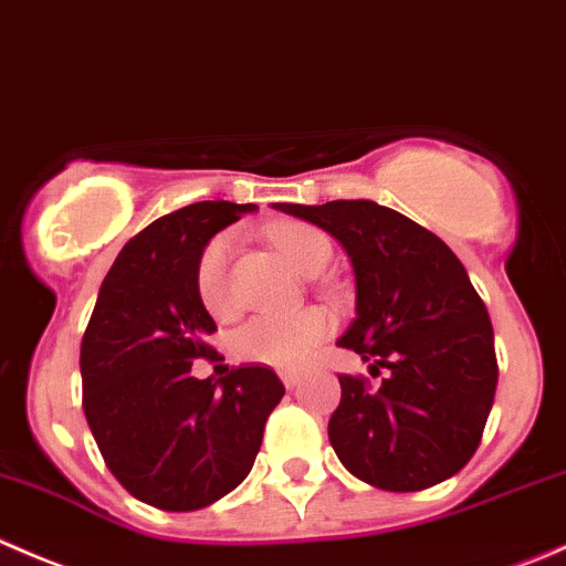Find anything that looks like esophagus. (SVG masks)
Masks as SVG:
<instances>
[{
	"instance_id": "obj_1",
	"label": "esophagus",
	"mask_w": 566,
	"mask_h": 566,
	"mask_svg": "<svg viewBox=\"0 0 566 566\" xmlns=\"http://www.w3.org/2000/svg\"><path fill=\"white\" fill-rule=\"evenodd\" d=\"M281 379H283V385H285V388H296V385H300L302 382V374H281Z\"/></svg>"
}]
</instances>
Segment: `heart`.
<instances>
[{
	"label": "heart",
	"instance_id": "obj_1",
	"mask_svg": "<svg viewBox=\"0 0 566 566\" xmlns=\"http://www.w3.org/2000/svg\"><path fill=\"white\" fill-rule=\"evenodd\" d=\"M272 239L291 264L305 275H318L333 259V244L318 228L305 222H285L272 231ZM231 253L233 239L228 233L211 239L198 259L195 285L203 307L214 316H228L233 311L231 294ZM333 333V318L322 307H305L291 316H259L233 335V355L253 366L294 371L302 368L318 346Z\"/></svg>",
	"mask_w": 566,
	"mask_h": 566
}]
</instances>
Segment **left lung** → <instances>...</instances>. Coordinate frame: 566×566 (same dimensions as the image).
<instances>
[{"label":"left lung","mask_w":566,"mask_h":566,"mask_svg":"<svg viewBox=\"0 0 566 566\" xmlns=\"http://www.w3.org/2000/svg\"><path fill=\"white\" fill-rule=\"evenodd\" d=\"M324 228L352 259L357 318L338 346L388 368L379 388L338 374L329 443L352 475L418 492L460 473L484 434L497 357L484 300L449 244L374 200L277 203ZM374 377V374H371Z\"/></svg>","instance_id":"obj_1"}]
</instances>
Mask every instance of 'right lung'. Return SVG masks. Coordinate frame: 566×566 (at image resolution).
<instances>
[{"mask_svg":"<svg viewBox=\"0 0 566 566\" xmlns=\"http://www.w3.org/2000/svg\"><path fill=\"white\" fill-rule=\"evenodd\" d=\"M253 203L200 200L159 217L123 244L82 335V407L112 475L137 501L192 512L253 468L285 388L266 366L192 377L214 360V318L195 285L209 239Z\"/></svg>","mask_w":566,"mask_h":566,"instance_id":"obj_1","label":"right lung"}]
</instances>
